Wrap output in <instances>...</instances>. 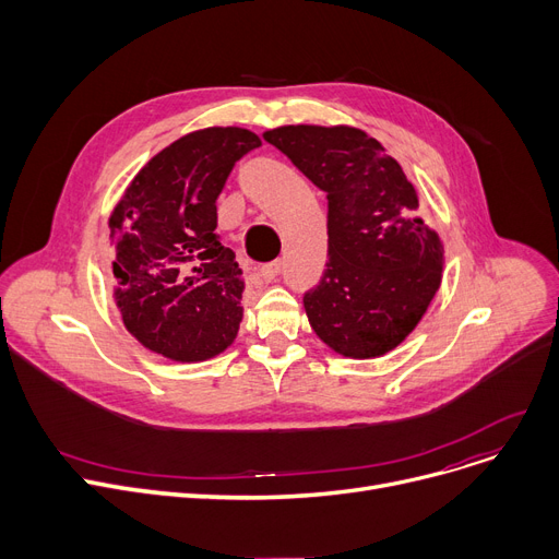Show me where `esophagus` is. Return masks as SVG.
<instances>
[{"label": "esophagus", "mask_w": 559, "mask_h": 559, "mask_svg": "<svg viewBox=\"0 0 559 559\" xmlns=\"http://www.w3.org/2000/svg\"><path fill=\"white\" fill-rule=\"evenodd\" d=\"M278 274H281V260L267 262V264H262V267H260V278H262L264 283H272Z\"/></svg>", "instance_id": "obj_1"}]
</instances>
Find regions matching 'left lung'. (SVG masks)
Segmentation results:
<instances>
[{
    "instance_id": "8db88e82",
    "label": "left lung",
    "mask_w": 559,
    "mask_h": 559,
    "mask_svg": "<svg viewBox=\"0 0 559 559\" xmlns=\"http://www.w3.org/2000/svg\"><path fill=\"white\" fill-rule=\"evenodd\" d=\"M329 199V262L304 308L317 337L346 358L396 348L442 283L444 247L417 192L376 138L354 127L264 131Z\"/></svg>"
}]
</instances>
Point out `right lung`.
<instances>
[{
  "label": "right lung",
  "mask_w": 559,
  "mask_h": 559,
  "mask_svg": "<svg viewBox=\"0 0 559 559\" xmlns=\"http://www.w3.org/2000/svg\"><path fill=\"white\" fill-rule=\"evenodd\" d=\"M255 146L240 127L192 131L135 174L108 219L124 326L174 362L215 358L240 331L245 281L215 230L217 197Z\"/></svg>",
  "instance_id": "obj_1"
}]
</instances>
